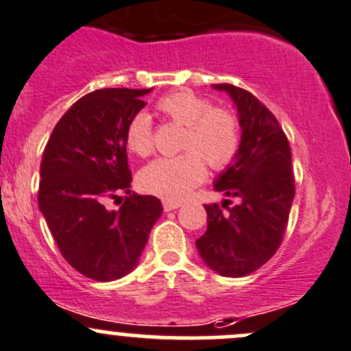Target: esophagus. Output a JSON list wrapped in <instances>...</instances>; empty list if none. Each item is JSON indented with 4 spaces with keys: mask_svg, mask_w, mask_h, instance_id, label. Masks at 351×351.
<instances>
[{
    "mask_svg": "<svg viewBox=\"0 0 351 351\" xmlns=\"http://www.w3.org/2000/svg\"><path fill=\"white\" fill-rule=\"evenodd\" d=\"M180 206H182V204L176 202V200H162V209H165L166 213H168V210L178 209Z\"/></svg>",
    "mask_w": 351,
    "mask_h": 351,
    "instance_id": "1",
    "label": "esophagus"
}]
</instances>
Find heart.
<instances>
[{"instance_id": "b5f03b06", "label": "heart", "mask_w": 351, "mask_h": 351, "mask_svg": "<svg viewBox=\"0 0 351 351\" xmlns=\"http://www.w3.org/2000/svg\"><path fill=\"white\" fill-rule=\"evenodd\" d=\"M158 110L169 121L185 127L183 154L149 162L138 176L142 190L168 200L189 195L206 178V161L213 169H224L237 159L241 147V121L237 111L216 104L193 90H176L158 101ZM125 144L137 156L154 149V130L147 113L138 111L125 130Z\"/></svg>"}]
</instances>
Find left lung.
Masks as SVG:
<instances>
[{
    "label": "left lung",
    "instance_id": "8db88e82",
    "mask_svg": "<svg viewBox=\"0 0 351 351\" xmlns=\"http://www.w3.org/2000/svg\"><path fill=\"white\" fill-rule=\"evenodd\" d=\"M234 101L241 121L237 159L216 180L214 189L238 197L206 204L207 230L195 241L200 257L221 276L241 278L264 266L280 248L295 197L291 149L276 117L254 94L231 84H214Z\"/></svg>",
    "mask_w": 351,
    "mask_h": 351
}]
</instances>
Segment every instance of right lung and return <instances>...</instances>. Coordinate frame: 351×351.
<instances>
[{"label": "right lung", "mask_w": 351, "mask_h": 351, "mask_svg": "<svg viewBox=\"0 0 351 351\" xmlns=\"http://www.w3.org/2000/svg\"><path fill=\"white\" fill-rule=\"evenodd\" d=\"M151 89H99L61 117L40 161L39 200L64 261L96 281H113L137 266L162 213L152 195L125 197L118 210L104 199L130 193L125 130Z\"/></svg>", "instance_id": "add662e5"}]
</instances>
